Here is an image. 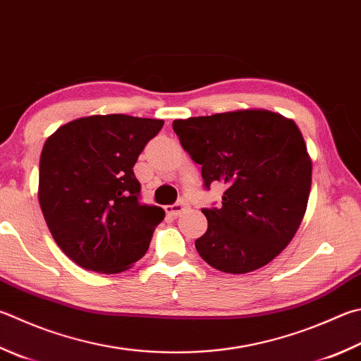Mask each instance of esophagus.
Listing matches in <instances>:
<instances>
[{
	"instance_id": "1",
	"label": "esophagus",
	"mask_w": 361,
	"mask_h": 361,
	"mask_svg": "<svg viewBox=\"0 0 361 361\" xmlns=\"http://www.w3.org/2000/svg\"><path fill=\"white\" fill-rule=\"evenodd\" d=\"M189 208V205H188V202L186 200H180V202H176V203H173V205H169V207H166V212H167V214H170V216H180V214H183L186 212V209Z\"/></svg>"
}]
</instances>
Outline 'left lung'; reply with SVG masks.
Wrapping results in <instances>:
<instances>
[{"instance_id": "8db88e82", "label": "left lung", "mask_w": 361, "mask_h": 361, "mask_svg": "<svg viewBox=\"0 0 361 361\" xmlns=\"http://www.w3.org/2000/svg\"><path fill=\"white\" fill-rule=\"evenodd\" d=\"M173 130L202 166L205 188L226 185L222 207L202 209L200 257L232 274L270 264L297 233L310 199L312 164L297 124L247 109L175 120Z\"/></svg>"}]
</instances>
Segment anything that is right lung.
Segmentation results:
<instances>
[{
	"instance_id": "right-lung-1",
	"label": "right lung",
	"mask_w": 361,
	"mask_h": 361,
	"mask_svg": "<svg viewBox=\"0 0 361 361\" xmlns=\"http://www.w3.org/2000/svg\"><path fill=\"white\" fill-rule=\"evenodd\" d=\"M162 120L77 118L44 143L39 205L51 237L82 268L120 273L145 255L164 209L140 202L133 167Z\"/></svg>"
}]
</instances>
